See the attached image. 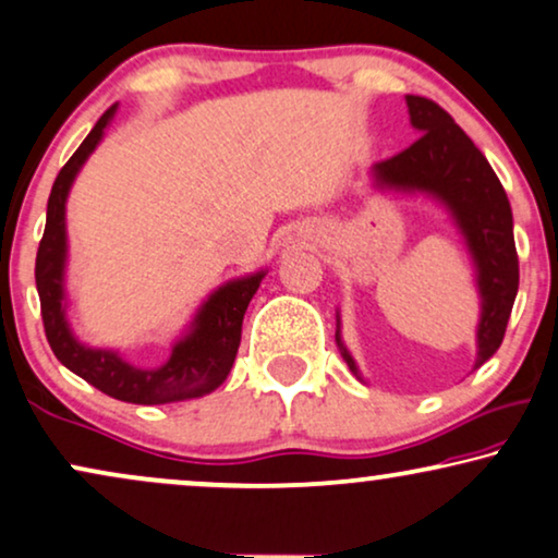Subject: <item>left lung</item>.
<instances>
[{
	"mask_svg": "<svg viewBox=\"0 0 558 558\" xmlns=\"http://www.w3.org/2000/svg\"><path fill=\"white\" fill-rule=\"evenodd\" d=\"M407 108L409 123L422 136L397 157L373 165L371 180L373 187L384 193L425 195L435 201L463 236L474 265L482 308L476 324V371L502 344L518 295L520 270L512 236V208L495 169L440 105L427 97L407 95ZM335 340L344 363L363 380L355 357L342 342L340 312Z\"/></svg>",
	"mask_w": 558,
	"mask_h": 558,
	"instance_id": "1",
	"label": "left lung"
}]
</instances>
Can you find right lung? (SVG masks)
Instances as JSON below:
<instances>
[{
	"mask_svg": "<svg viewBox=\"0 0 558 558\" xmlns=\"http://www.w3.org/2000/svg\"><path fill=\"white\" fill-rule=\"evenodd\" d=\"M112 118H116V105L95 123L89 136L74 151V157L63 165L51 187V197H48L46 231L44 239H40L38 257H35V286H38L48 344H51L53 355L59 357L61 365H66L69 371L112 399L151 407L206 397L227 380L231 365H234L239 342H242L244 312L267 270L242 275V278L218 286L201 303L187 329L174 340L167 363L157 365V368L131 365L118 350L89 348V344L80 342L72 324H69V190H72L76 174H80L84 161L89 159V154L100 146L105 129H108Z\"/></svg>",
	"mask_w": 558,
	"mask_h": 558,
	"instance_id": "obj_1",
	"label": "right lung"
}]
</instances>
